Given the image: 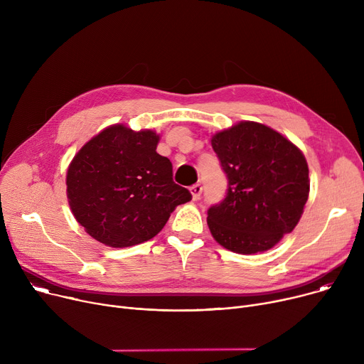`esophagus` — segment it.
<instances>
[{"label": "esophagus", "mask_w": 364, "mask_h": 364, "mask_svg": "<svg viewBox=\"0 0 364 364\" xmlns=\"http://www.w3.org/2000/svg\"><path fill=\"white\" fill-rule=\"evenodd\" d=\"M191 193H192V200L193 201H198L201 198V193H203V185L201 183H195L189 188Z\"/></svg>", "instance_id": "34e87169"}]
</instances>
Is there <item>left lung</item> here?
Returning <instances> with one entry per match:
<instances>
[{
    "instance_id": "1",
    "label": "left lung",
    "mask_w": 364,
    "mask_h": 364,
    "mask_svg": "<svg viewBox=\"0 0 364 364\" xmlns=\"http://www.w3.org/2000/svg\"><path fill=\"white\" fill-rule=\"evenodd\" d=\"M211 146L228 178L226 197L207 211L213 237L243 255L271 249L296 228L309 197L304 156L257 122L217 132Z\"/></svg>"
}]
</instances>
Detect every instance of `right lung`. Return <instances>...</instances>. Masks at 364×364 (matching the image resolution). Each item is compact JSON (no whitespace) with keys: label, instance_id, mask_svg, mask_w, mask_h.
Here are the masks:
<instances>
[{"label":"right lung","instance_id":"obj_1","mask_svg":"<svg viewBox=\"0 0 364 364\" xmlns=\"http://www.w3.org/2000/svg\"><path fill=\"white\" fill-rule=\"evenodd\" d=\"M159 135L124 125L103 129L73 159L67 192L74 217L96 240L127 247L154 237L176 205L192 200L173 182Z\"/></svg>","mask_w":364,"mask_h":364}]
</instances>
